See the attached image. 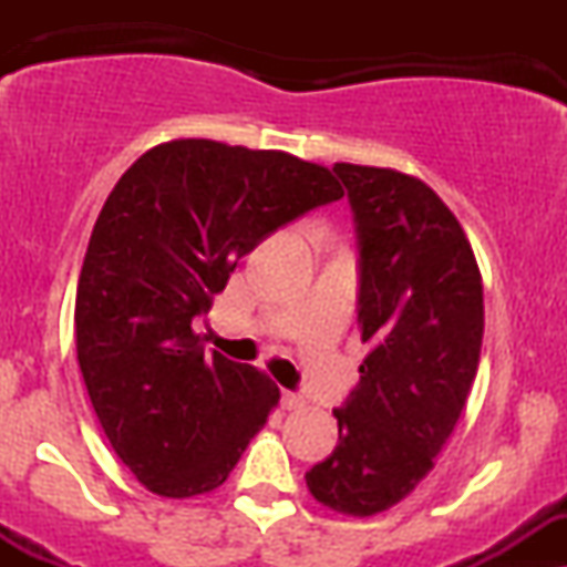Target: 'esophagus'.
Returning a JSON list of instances; mask_svg holds the SVG:
<instances>
[{
    "instance_id": "esophagus-1",
    "label": "esophagus",
    "mask_w": 567,
    "mask_h": 567,
    "mask_svg": "<svg viewBox=\"0 0 567 567\" xmlns=\"http://www.w3.org/2000/svg\"><path fill=\"white\" fill-rule=\"evenodd\" d=\"M301 405H305V398H301V394L282 390V409L293 411V409H301Z\"/></svg>"
}]
</instances>
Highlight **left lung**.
Returning a JSON list of instances; mask_svg holds the SVG:
<instances>
[{
	"instance_id": "1",
	"label": "left lung",
	"mask_w": 567,
	"mask_h": 567,
	"mask_svg": "<svg viewBox=\"0 0 567 567\" xmlns=\"http://www.w3.org/2000/svg\"><path fill=\"white\" fill-rule=\"evenodd\" d=\"M359 249L357 316L370 351L334 409V453L307 488L346 516L390 511L433 468L483 346V279L453 210L398 169L334 164Z\"/></svg>"
}]
</instances>
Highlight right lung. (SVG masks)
<instances>
[{"label":"right lung","mask_w":567,"mask_h":567,"mask_svg":"<svg viewBox=\"0 0 567 567\" xmlns=\"http://www.w3.org/2000/svg\"><path fill=\"white\" fill-rule=\"evenodd\" d=\"M340 197L320 164L214 140L164 142L112 188L79 274L76 357L109 444L153 494L219 488L279 400L192 320L262 238Z\"/></svg>","instance_id":"right-lung-1"}]
</instances>
